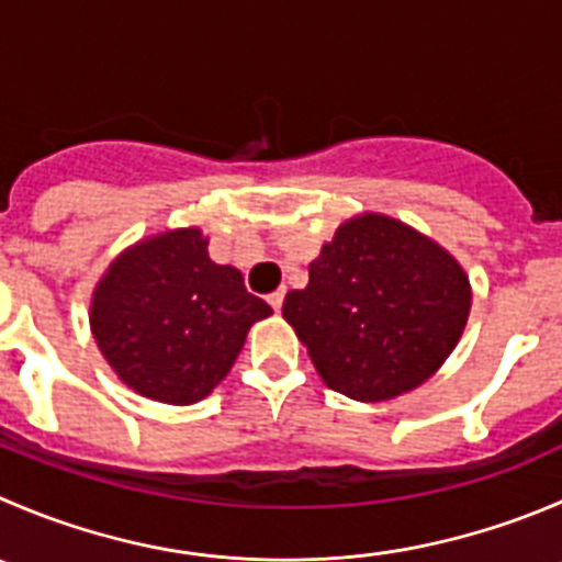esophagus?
Instances as JSON below:
<instances>
[{
  "label": "esophagus",
  "mask_w": 562,
  "mask_h": 562,
  "mask_svg": "<svg viewBox=\"0 0 562 562\" xmlns=\"http://www.w3.org/2000/svg\"><path fill=\"white\" fill-rule=\"evenodd\" d=\"M282 299H285V291H282V288H277L274 293H269V304L277 310V313H280L282 307Z\"/></svg>",
  "instance_id": "obj_1"
}]
</instances>
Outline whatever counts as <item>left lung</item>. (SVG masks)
Wrapping results in <instances>:
<instances>
[{
  "label": "left lung",
  "instance_id": "1",
  "mask_svg": "<svg viewBox=\"0 0 562 562\" xmlns=\"http://www.w3.org/2000/svg\"><path fill=\"white\" fill-rule=\"evenodd\" d=\"M470 307V277L448 249L392 216L362 214L321 247L282 318L329 390L379 403L442 368Z\"/></svg>",
  "mask_w": 562,
  "mask_h": 562
}]
</instances>
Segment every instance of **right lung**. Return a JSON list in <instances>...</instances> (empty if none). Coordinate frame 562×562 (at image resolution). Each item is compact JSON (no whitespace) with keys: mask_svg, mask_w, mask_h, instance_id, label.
Segmentation results:
<instances>
[{"mask_svg":"<svg viewBox=\"0 0 562 562\" xmlns=\"http://www.w3.org/2000/svg\"><path fill=\"white\" fill-rule=\"evenodd\" d=\"M269 315L241 271L209 258L200 227H178L109 263L92 293L90 329L125 386L189 406L231 373L249 326Z\"/></svg>","mask_w":562,"mask_h":562,"instance_id":"obj_1","label":"right lung"}]
</instances>
